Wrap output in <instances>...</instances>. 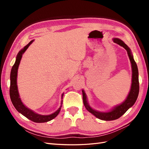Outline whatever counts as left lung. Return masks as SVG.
Segmentation results:
<instances>
[{
  "label": "left lung",
  "instance_id": "left-lung-1",
  "mask_svg": "<svg viewBox=\"0 0 149 149\" xmlns=\"http://www.w3.org/2000/svg\"><path fill=\"white\" fill-rule=\"evenodd\" d=\"M113 41L114 43H118L119 45L124 47L127 52L129 58L132 64V79L131 89L130 90L129 95L125 101L122 103L121 104L115 107L113 109L108 112H101L93 109L90 107L87 102L86 96L84 92L83 91V100L85 107L86 109L95 116L98 119L103 120H113L117 119H119L120 117L123 116L125 112L127 111L130 107H132L134 103L136 102L139 92V72L137 66L136 61H134L133 56L130 52V48L125 45L121 40L118 38H114Z\"/></svg>",
  "mask_w": 149,
  "mask_h": 149
}]
</instances>
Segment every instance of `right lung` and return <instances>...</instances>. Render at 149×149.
Wrapping results in <instances>:
<instances>
[{"label":"right lung","instance_id":"right-lung-1","mask_svg":"<svg viewBox=\"0 0 149 149\" xmlns=\"http://www.w3.org/2000/svg\"><path fill=\"white\" fill-rule=\"evenodd\" d=\"M33 40L29 43L28 45H26L22 49L21 51L19 52V53H18V55L17 56L15 63L12 68L11 73H10V100L13 104V105L15 107L17 111H19L22 115L25 116L26 118H28L31 121L34 122V123H46V122L51 120L53 119L56 118L57 115L59 114L61 106H62V104H63V101H61V104L59 109H58L55 112H54L53 114L48 115V116L39 115L38 114L35 113V112L31 110L28 109L27 107H26L23 104V103H22V102L21 101L20 98L19 97V92H18V89H17V77L18 68H19V65L20 64L22 55H23V53L26 51V49L29 48L30 45L33 42ZM63 94H62V98H63Z\"/></svg>","mask_w":149,"mask_h":149}]
</instances>
